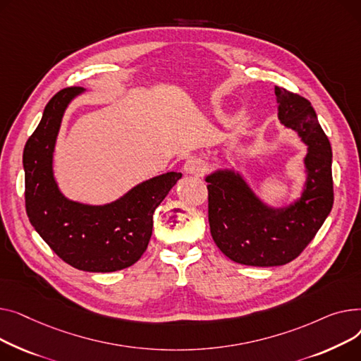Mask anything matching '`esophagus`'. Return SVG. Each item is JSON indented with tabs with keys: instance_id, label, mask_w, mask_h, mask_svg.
I'll return each mask as SVG.
<instances>
[{
	"instance_id": "1",
	"label": "esophagus",
	"mask_w": 361,
	"mask_h": 361,
	"mask_svg": "<svg viewBox=\"0 0 361 361\" xmlns=\"http://www.w3.org/2000/svg\"><path fill=\"white\" fill-rule=\"evenodd\" d=\"M205 169V163L201 157H190L189 160H186L185 166H183V171L188 175H192V176H200Z\"/></svg>"
}]
</instances>
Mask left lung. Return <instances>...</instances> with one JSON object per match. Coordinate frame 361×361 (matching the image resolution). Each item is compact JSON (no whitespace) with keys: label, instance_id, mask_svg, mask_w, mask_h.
<instances>
[{"label":"left lung","instance_id":"1","mask_svg":"<svg viewBox=\"0 0 361 361\" xmlns=\"http://www.w3.org/2000/svg\"><path fill=\"white\" fill-rule=\"evenodd\" d=\"M275 96L279 119L307 145L300 198L274 208L233 169H219L205 176L211 236L227 258L250 267H277L298 258L334 204L331 144L310 102L277 86Z\"/></svg>","mask_w":361,"mask_h":361}]
</instances>
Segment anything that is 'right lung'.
Segmentation results:
<instances>
[{
  "mask_svg": "<svg viewBox=\"0 0 361 361\" xmlns=\"http://www.w3.org/2000/svg\"><path fill=\"white\" fill-rule=\"evenodd\" d=\"M84 89L58 92L23 152L27 217L49 247L68 265L87 272H114L135 264L153 233L154 209L182 173L144 180L119 200L89 205L63 197L54 178V150L62 116Z\"/></svg>",
  "mask_w": 361,
  "mask_h": 361,
  "instance_id": "add662e5",
  "label": "right lung"
}]
</instances>
